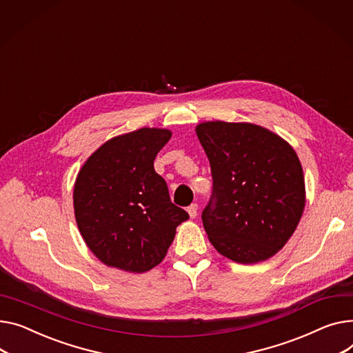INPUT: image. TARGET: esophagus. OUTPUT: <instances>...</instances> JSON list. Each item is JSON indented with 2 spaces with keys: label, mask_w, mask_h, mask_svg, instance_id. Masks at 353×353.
Returning <instances> with one entry per match:
<instances>
[{
  "label": "esophagus",
  "mask_w": 353,
  "mask_h": 353,
  "mask_svg": "<svg viewBox=\"0 0 353 353\" xmlns=\"http://www.w3.org/2000/svg\"><path fill=\"white\" fill-rule=\"evenodd\" d=\"M197 211H199V205L194 203V204H192V205H189L187 207V213H189V216H190V219H196V216H197Z\"/></svg>",
  "instance_id": "1"
}]
</instances>
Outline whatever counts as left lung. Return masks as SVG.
Segmentation results:
<instances>
[{
	"label": "left lung",
	"mask_w": 353,
	"mask_h": 353,
	"mask_svg": "<svg viewBox=\"0 0 353 353\" xmlns=\"http://www.w3.org/2000/svg\"><path fill=\"white\" fill-rule=\"evenodd\" d=\"M196 133L213 174L201 216L210 243L234 263L268 260L292 237L307 201L296 152L248 122H201Z\"/></svg>",
	"instance_id": "1"
}]
</instances>
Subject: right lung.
<instances>
[{
    "label": "right lung",
    "mask_w": 353,
    "mask_h": 353,
    "mask_svg": "<svg viewBox=\"0 0 353 353\" xmlns=\"http://www.w3.org/2000/svg\"><path fill=\"white\" fill-rule=\"evenodd\" d=\"M172 130L140 128L93 152L74 184L78 230L99 261L142 274L159 265L189 214L170 201L153 161Z\"/></svg>",
    "instance_id": "1"
}]
</instances>
